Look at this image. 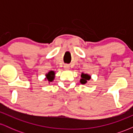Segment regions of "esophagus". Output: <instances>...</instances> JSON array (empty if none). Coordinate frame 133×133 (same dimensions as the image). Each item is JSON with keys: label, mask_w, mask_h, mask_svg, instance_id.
<instances>
[{"label": "esophagus", "mask_w": 133, "mask_h": 133, "mask_svg": "<svg viewBox=\"0 0 133 133\" xmlns=\"http://www.w3.org/2000/svg\"><path fill=\"white\" fill-rule=\"evenodd\" d=\"M64 68L65 70H68L70 68V66L68 64H65L64 65Z\"/></svg>", "instance_id": "esophagus-1"}]
</instances>
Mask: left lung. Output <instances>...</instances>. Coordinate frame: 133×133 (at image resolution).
I'll return each mask as SVG.
<instances>
[{
	"instance_id": "obj_1",
	"label": "left lung",
	"mask_w": 133,
	"mask_h": 133,
	"mask_svg": "<svg viewBox=\"0 0 133 133\" xmlns=\"http://www.w3.org/2000/svg\"><path fill=\"white\" fill-rule=\"evenodd\" d=\"M81 77V79L80 80V82L82 84H85L88 82V81H89L91 79V76L89 74H84V73H82Z\"/></svg>"
}]
</instances>
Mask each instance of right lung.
I'll list each match as a JSON object with an SVG mask.
<instances>
[{
  "mask_svg": "<svg viewBox=\"0 0 133 133\" xmlns=\"http://www.w3.org/2000/svg\"><path fill=\"white\" fill-rule=\"evenodd\" d=\"M54 72L51 71L50 72H49L48 74H47L46 76H47V79L48 80L49 82H52L53 80L54 79Z\"/></svg>",
  "mask_w": 133,
  "mask_h": 133,
  "instance_id": "obj_1",
  "label": "right lung"
}]
</instances>
